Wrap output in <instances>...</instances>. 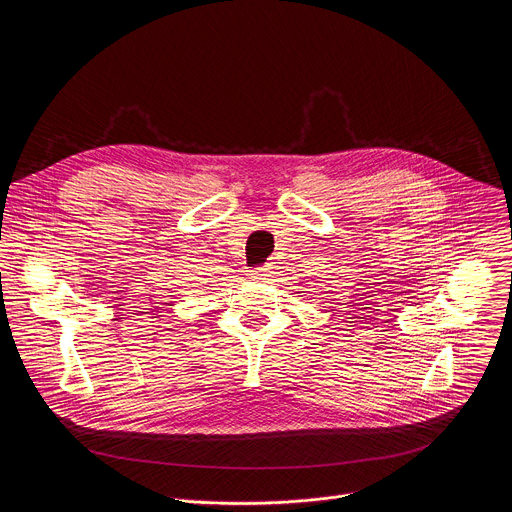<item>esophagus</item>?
<instances>
[{
    "label": "esophagus",
    "mask_w": 512,
    "mask_h": 512,
    "mask_svg": "<svg viewBox=\"0 0 512 512\" xmlns=\"http://www.w3.org/2000/svg\"><path fill=\"white\" fill-rule=\"evenodd\" d=\"M272 276V266H264V268H258V270H252L250 272V278L256 280V282H268Z\"/></svg>",
    "instance_id": "1"
}]
</instances>
